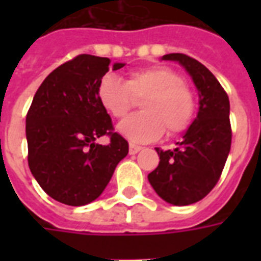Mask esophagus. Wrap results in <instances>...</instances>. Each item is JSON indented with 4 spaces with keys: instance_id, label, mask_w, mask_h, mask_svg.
Masks as SVG:
<instances>
[{
    "instance_id": "obj_1",
    "label": "esophagus",
    "mask_w": 261,
    "mask_h": 261,
    "mask_svg": "<svg viewBox=\"0 0 261 261\" xmlns=\"http://www.w3.org/2000/svg\"><path fill=\"white\" fill-rule=\"evenodd\" d=\"M142 149V147H140V145H136V144H130V155H136L137 152H140Z\"/></svg>"
}]
</instances>
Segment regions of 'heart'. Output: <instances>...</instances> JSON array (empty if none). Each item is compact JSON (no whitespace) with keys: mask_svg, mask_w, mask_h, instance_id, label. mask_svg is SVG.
<instances>
[{"mask_svg":"<svg viewBox=\"0 0 261 261\" xmlns=\"http://www.w3.org/2000/svg\"><path fill=\"white\" fill-rule=\"evenodd\" d=\"M99 105L114 119H124L142 99L141 113L121 121L117 130L133 142H152L177 136L190 127L196 114V96L177 71L156 65L131 71L127 80L105 75L96 89Z\"/></svg>","mask_w":261,"mask_h":261,"instance_id":"obj_1","label":"heart"}]
</instances>
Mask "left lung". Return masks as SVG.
Returning <instances> with one entry per match:
<instances>
[{
    "mask_svg": "<svg viewBox=\"0 0 261 261\" xmlns=\"http://www.w3.org/2000/svg\"><path fill=\"white\" fill-rule=\"evenodd\" d=\"M164 60L179 61L198 89L200 109L177 148H156L158 168L148 180L161 198L173 205L202 200L218 183L232 142L229 99L210 69L186 54L172 53Z\"/></svg>",
    "mask_w": 261,
    "mask_h": 261,
    "instance_id": "obj_1",
    "label": "left lung"
}]
</instances>
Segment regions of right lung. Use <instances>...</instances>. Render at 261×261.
<instances>
[{
	"label": "right lung",
	"instance_id": "add662e5",
	"mask_svg": "<svg viewBox=\"0 0 261 261\" xmlns=\"http://www.w3.org/2000/svg\"><path fill=\"white\" fill-rule=\"evenodd\" d=\"M109 65V59L91 54L61 64L39 86L26 114L32 175L48 196L67 205L96 200L128 153V142L114 133L96 96ZM103 135L111 138L108 146L94 142Z\"/></svg>",
	"mask_w": 261,
	"mask_h": 261
}]
</instances>
